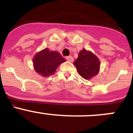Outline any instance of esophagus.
Segmentation results:
<instances>
[{
	"mask_svg": "<svg viewBox=\"0 0 133 133\" xmlns=\"http://www.w3.org/2000/svg\"><path fill=\"white\" fill-rule=\"evenodd\" d=\"M66 59L68 61H69V62H72L74 60V58L72 56H66Z\"/></svg>",
	"mask_w": 133,
	"mask_h": 133,
	"instance_id": "34e87169",
	"label": "esophagus"
}]
</instances>
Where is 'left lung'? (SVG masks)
<instances>
[{
    "label": "left lung",
    "instance_id": "8db88e82",
    "mask_svg": "<svg viewBox=\"0 0 133 133\" xmlns=\"http://www.w3.org/2000/svg\"><path fill=\"white\" fill-rule=\"evenodd\" d=\"M78 73L86 80L98 75L100 70V61L94 53L85 49L80 51L78 58L74 62Z\"/></svg>",
    "mask_w": 133,
    "mask_h": 133
}]
</instances>
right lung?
<instances>
[{"mask_svg":"<svg viewBox=\"0 0 133 133\" xmlns=\"http://www.w3.org/2000/svg\"><path fill=\"white\" fill-rule=\"evenodd\" d=\"M65 61L66 59L59 52L50 51L48 48H46L37 52L34 56V69L37 73L43 77H49L55 73L58 66Z\"/></svg>","mask_w":133,"mask_h":133,"instance_id":"right-lung-1","label":"right lung"}]
</instances>
